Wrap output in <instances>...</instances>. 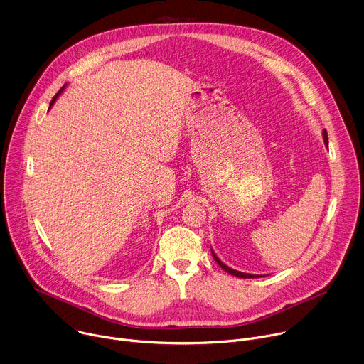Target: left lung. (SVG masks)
Wrapping results in <instances>:
<instances>
[{"label": "left lung", "mask_w": 364, "mask_h": 364, "mask_svg": "<svg viewBox=\"0 0 364 364\" xmlns=\"http://www.w3.org/2000/svg\"><path fill=\"white\" fill-rule=\"evenodd\" d=\"M323 140H324V144H326V146H328V136H327V130H326V129L323 130ZM210 252H212V257H213V259L216 261V264L220 265L224 271H227L228 274H231V275H235V277H240V278H258V277H264V275H259V274H247V272H241V271L232 269V268H230L228 265H225L220 258L216 257V254L213 252V250H212V248H210Z\"/></svg>", "instance_id": "8db88e82"}]
</instances>
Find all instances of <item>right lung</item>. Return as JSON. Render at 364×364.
Segmentation results:
<instances>
[{
    "label": "right lung",
    "mask_w": 364,
    "mask_h": 364,
    "mask_svg": "<svg viewBox=\"0 0 364 364\" xmlns=\"http://www.w3.org/2000/svg\"><path fill=\"white\" fill-rule=\"evenodd\" d=\"M64 89H65V86H63V87H61V89H60V90H58V93H57V95H55V96H54V97H53V100H51V103H50V107H51V106H53V105H54V103H55V100H57V97H58V96H60V95H61V93H63V92H64ZM50 107H48V109H50Z\"/></svg>",
    "instance_id": "obj_1"
}]
</instances>
